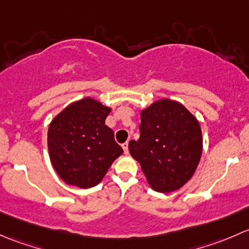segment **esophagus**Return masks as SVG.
I'll use <instances>...</instances> for the list:
<instances>
[{
	"label": "esophagus",
	"instance_id": "obj_1",
	"mask_svg": "<svg viewBox=\"0 0 249 249\" xmlns=\"http://www.w3.org/2000/svg\"><path fill=\"white\" fill-rule=\"evenodd\" d=\"M122 148H124V151L125 155H128V142H127L122 143Z\"/></svg>",
	"mask_w": 249,
	"mask_h": 249
}]
</instances>
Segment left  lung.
Listing matches in <instances>:
<instances>
[{
  "label": "left lung",
  "mask_w": 249,
  "mask_h": 249,
  "mask_svg": "<svg viewBox=\"0 0 249 249\" xmlns=\"http://www.w3.org/2000/svg\"><path fill=\"white\" fill-rule=\"evenodd\" d=\"M140 138L130 140V156L140 163L151 188L180 189L193 176L202 152L198 120L181 103L163 98L140 114Z\"/></svg>",
  "instance_id": "obj_1"
}]
</instances>
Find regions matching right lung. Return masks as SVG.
Returning <instances> with one entry per match:
<instances>
[{"instance_id": "obj_1", "label": "right lung", "mask_w": 249, "mask_h": 249, "mask_svg": "<svg viewBox=\"0 0 249 249\" xmlns=\"http://www.w3.org/2000/svg\"><path fill=\"white\" fill-rule=\"evenodd\" d=\"M111 109L86 97L69 104L50 122L48 150L51 164L71 186H97L124 150L106 124Z\"/></svg>"}]
</instances>
